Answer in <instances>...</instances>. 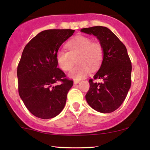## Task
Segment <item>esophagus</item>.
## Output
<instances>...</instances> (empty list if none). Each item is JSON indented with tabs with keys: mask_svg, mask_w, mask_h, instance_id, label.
<instances>
[{
	"mask_svg": "<svg viewBox=\"0 0 150 150\" xmlns=\"http://www.w3.org/2000/svg\"><path fill=\"white\" fill-rule=\"evenodd\" d=\"M79 83H80V81H76V80H74V84H75V85Z\"/></svg>",
	"mask_w": 150,
	"mask_h": 150,
	"instance_id": "obj_1",
	"label": "esophagus"
}]
</instances>
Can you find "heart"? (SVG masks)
Returning <instances> with one entry per match:
<instances>
[{"label": "heart", "mask_w": 150, "mask_h": 150, "mask_svg": "<svg viewBox=\"0 0 150 150\" xmlns=\"http://www.w3.org/2000/svg\"><path fill=\"white\" fill-rule=\"evenodd\" d=\"M69 52L60 50L56 54L59 67L68 71L75 63H79L69 71L68 76L80 81L89 74L91 68L98 69L103 59V48L99 42H92L91 38L83 35L73 38L66 44Z\"/></svg>", "instance_id": "b5f03b06"}]
</instances>
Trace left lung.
Listing matches in <instances>:
<instances>
[{"instance_id":"left-lung-1","label":"left lung","mask_w":150,"mask_h":150,"mask_svg":"<svg viewBox=\"0 0 150 150\" xmlns=\"http://www.w3.org/2000/svg\"><path fill=\"white\" fill-rule=\"evenodd\" d=\"M81 32L96 36L103 48V60L86 94L87 103L94 110L109 113L117 109L124 101L131 85L132 64L124 44L108 28L97 26L82 28Z\"/></svg>"}]
</instances>
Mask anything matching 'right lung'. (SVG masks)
I'll return each mask as SVG.
<instances>
[{"label":"right lung","mask_w":150,"mask_h":150,"mask_svg":"<svg viewBox=\"0 0 150 150\" xmlns=\"http://www.w3.org/2000/svg\"><path fill=\"white\" fill-rule=\"evenodd\" d=\"M74 31L43 30L24 47L17 69L18 92L26 107L37 117H54L65 105L73 81L57 67L56 54ZM58 81L61 84L56 86Z\"/></svg>","instance_id":"right-lung-1"}]
</instances>
